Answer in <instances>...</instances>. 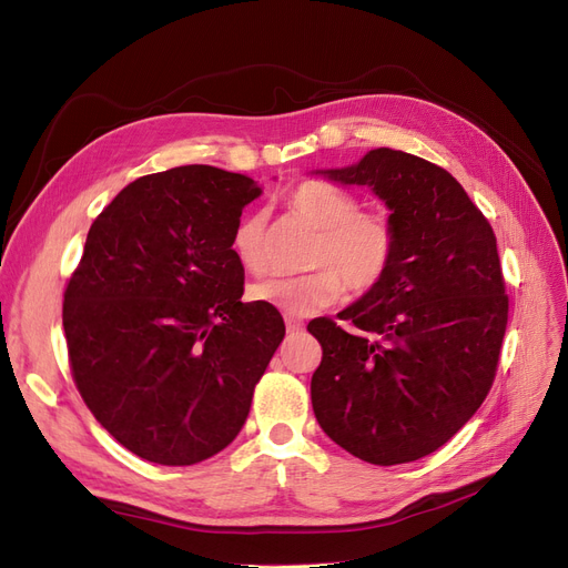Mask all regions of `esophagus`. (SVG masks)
<instances>
[{"instance_id": "esophagus-1", "label": "esophagus", "mask_w": 568, "mask_h": 568, "mask_svg": "<svg viewBox=\"0 0 568 568\" xmlns=\"http://www.w3.org/2000/svg\"><path fill=\"white\" fill-rule=\"evenodd\" d=\"M285 327H287L290 334H300V332L304 329V323H302V320H297V317L287 315V317H285Z\"/></svg>"}]
</instances>
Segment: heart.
Returning <instances> with one entry per match:
<instances>
[{
	"label": "heart",
	"mask_w": 568,
	"mask_h": 568,
	"mask_svg": "<svg viewBox=\"0 0 568 568\" xmlns=\"http://www.w3.org/2000/svg\"><path fill=\"white\" fill-rule=\"evenodd\" d=\"M285 206L302 217L317 239L311 245L306 276H271L251 285V297L281 313L304 317L334 304L343 287L353 294L374 292L397 262L399 232L383 211H362L359 196L325 179L294 185ZM266 215H243L232 232V253L248 271L264 266Z\"/></svg>",
	"instance_id": "obj_1"
}]
</instances>
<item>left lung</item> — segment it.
<instances>
[{"label":"left lung","mask_w":568,"mask_h":568,"mask_svg":"<svg viewBox=\"0 0 568 568\" xmlns=\"http://www.w3.org/2000/svg\"><path fill=\"white\" fill-rule=\"evenodd\" d=\"M323 174L368 185L392 211L399 253L389 276L338 313L317 317L323 345L313 413L343 450L378 466L448 443L495 383L508 325L497 236L464 187L423 158L376 148Z\"/></svg>","instance_id":"left-lung-1"}]
</instances>
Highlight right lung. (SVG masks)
Returning <instances> with one entry per match:
<instances>
[{"instance_id":"1","label":"right lung","mask_w":568,"mask_h":568,"mask_svg":"<svg viewBox=\"0 0 568 568\" xmlns=\"http://www.w3.org/2000/svg\"><path fill=\"white\" fill-rule=\"evenodd\" d=\"M253 179L209 164L148 174L94 217L64 290L73 383L120 446L162 466L227 448L285 336L243 304L232 253Z\"/></svg>"}]
</instances>
